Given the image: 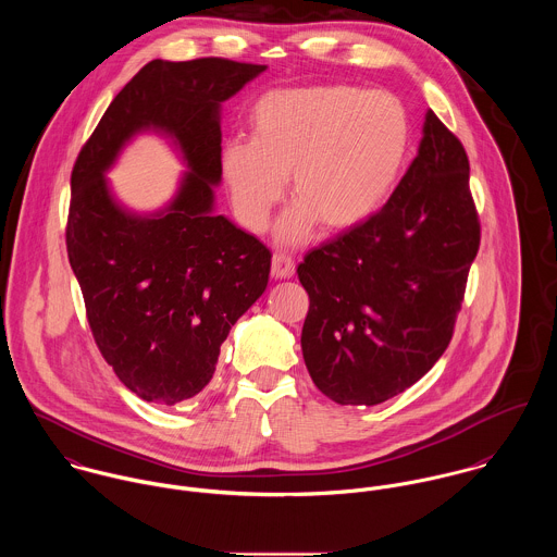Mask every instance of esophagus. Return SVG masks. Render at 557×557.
<instances>
[{"label": "esophagus", "mask_w": 557, "mask_h": 557, "mask_svg": "<svg viewBox=\"0 0 557 557\" xmlns=\"http://www.w3.org/2000/svg\"><path fill=\"white\" fill-rule=\"evenodd\" d=\"M296 272V263L285 252H274L272 257V276L274 278H292Z\"/></svg>", "instance_id": "1"}]
</instances>
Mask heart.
<instances>
[{
  "instance_id": "heart-1",
  "label": "heart",
  "mask_w": 557,
  "mask_h": 557,
  "mask_svg": "<svg viewBox=\"0 0 557 557\" xmlns=\"http://www.w3.org/2000/svg\"><path fill=\"white\" fill-rule=\"evenodd\" d=\"M409 150V120L391 91L347 83L281 87L250 111V141L221 150L234 212L250 232L265 230L289 177L298 201L278 223V239L298 244L318 223L347 232L391 197Z\"/></svg>"
}]
</instances>
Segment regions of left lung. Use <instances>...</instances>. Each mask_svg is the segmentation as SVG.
<instances>
[{
    "instance_id": "8db88e82",
    "label": "left lung",
    "mask_w": 557,
    "mask_h": 557,
    "mask_svg": "<svg viewBox=\"0 0 557 557\" xmlns=\"http://www.w3.org/2000/svg\"><path fill=\"white\" fill-rule=\"evenodd\" d=\"M478 246L466 148L426 111L388 203L298 265L311 300L302 356L319 391L377 405L416 384L453 338Z\"/></svg>"
}]
</instances>
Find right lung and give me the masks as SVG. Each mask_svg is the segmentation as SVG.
<instances>
[{
    "label": "right lung",
    "instance_id": "1",
    "mask_svg": "<svg viewBox=\"0 0 557 557\" xmlns=\"http://www.w3.org/2000/svg\"><path fill=\"white\" fill-rule=\"evenodd\" d=\"M265 66L225 58L152 60L113 98L71 175L66 248L94 341L137 397L175 405L201 393L232 325L265 292L270 250L223 214L221 102ZM144 129L169 136L189 171L174 201L139 218L103 173Z\"/></svg>",
    "mask_w": 557,
    "mask_h": 557
}]
</instances>
